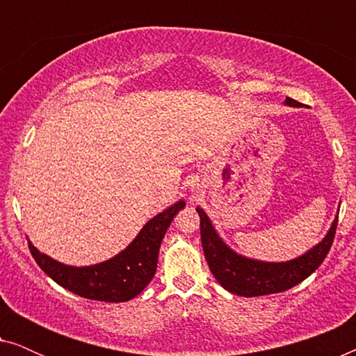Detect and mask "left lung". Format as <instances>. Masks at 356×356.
I'll return each instance as SVG.
<instances>
[{"label":"left lung","mask_w":356,"mask_h":356,"mask_svg":"<svg viewBox=\"0 0 356 356\" xmlns=\"http://www.w3.org/2000/svg\"><path fill=\"white\" fill-rule=\"evenodd\" d=\"M284 105L296 106V108L301 106L300 102L290 99V97H286ZM196 211L201 218L204 256H206L212 275L227 291L238 296H246V298L280 293V291L298 285L306 277L313 274L323 264L330 246H332L339 218L337 212L323 240L301 256L290 261L269 262L252 259V257L243 256L232 250L218 235L206 211L201 207H196Z\"/></svg>","instance_id":"8db88e82"}]
</instances>
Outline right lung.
Masks as SVG:
<instances>
[{
    "instance_id": "1",
    "label": "right lung",
    "mask_w": 356,
    "mask_h": 356,
    "mask_svg": "<svg viewBox=\"0 0 356 356\" xmlns=\"http://www.w3.org/2000/svg\"><path fill=\"white\" fill-rule=\"evenodd\" d=\"M186 202L178 201L172 207L150 218L133 241L104 262L90 266H67L38 251L29 240L33 259L45 274L72 293L89 300L123 303L138 296L154 279L159 251L170 223Z\"/></svg>"
}]
</instances>
